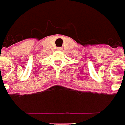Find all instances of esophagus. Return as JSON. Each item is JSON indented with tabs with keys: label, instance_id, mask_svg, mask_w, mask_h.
Returning a JSON list of instances; mask_svg holds the SVG:
<instances>
[{
	"label": "esophagus",
	"instance_id": "1",
	"mask_svg": "<svg viewBox=\"0 0 125 125\" xmlns=\"http://www.w3.org/2000/svg\"><path fill=\"white\" fill-rule=\"evenodd\" d=\"M62 48H61V47H60V48H58V50H62Z\"/></svg>",
	"mask_w": 125,
	"mask_h": 125
}]
</instances>
